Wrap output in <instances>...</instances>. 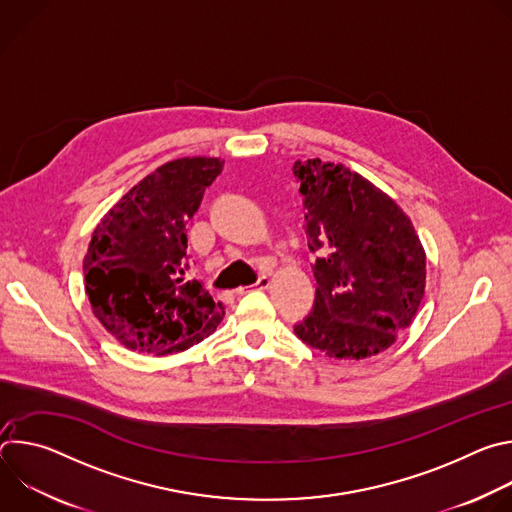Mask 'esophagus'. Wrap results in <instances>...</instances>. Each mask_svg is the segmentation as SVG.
Listing matches in <instances>:
<instances>
[{"mask_svg":"<svg viewBox=\"0 0 512 512\" xmlns=\"http://www.w3.org/2000/svg\"><path fill=\"white\" fill-rule=\"evenodd\" d=\"M269 283H271V281H269V277H267V275H261V277L257 279V283H255V285H251V287H255V289H267V287H269ZM245 291H247V287H239V289H237V294H245Z\"/></svg>","mask_w":512,"mask_h":512,"instance_id":"obj_1","label":"esophagus"}]
</instances>
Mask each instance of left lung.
I'll return each mask as SVG.
<instances>
[{"instance_id": "left-lung-1", "label": "left lung", "mask_w": 512, "mask_h": 512, "mask_svg": "<svg viewBox=\"0 0 512 512\" xmlns=\"http://www.w3.org/2000/svg\"><path fill=\"white\" fill-rule=\"evenodd\" d=\"M294 174L308 247L320 255L314 312L294 330L330 358L375 356L411 326L425 294V251L411 218L342 164L298 160Z\"/></svg>"}]
</instances>
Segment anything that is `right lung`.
I'll list each match as a JSON object with an SVG mask.
<instances>
[{"mask_svg":"<svg viewBox=\"0 0 512 512\" xmlns=\"http://www.w3.org/2000/svg\"><path fill=\"white\" fill-rule=\"evenodd\" d=\"M221 158H178L137 182L95 227L83 259L95 318L125 348L164 356L216 330L225 306L186 279V225Z\"/></svg>","mask_w":512,"mask_h":512,"instance_id":"1","label":"right lung"}]
</instances>
